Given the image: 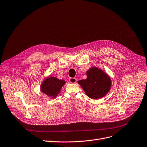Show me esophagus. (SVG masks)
Returning a JSON list of instances; mask_svg holds the SVG:
<instances>
[{
  "instance_id": "1",
  "label": "esophagus",
  "mask_w": 147,
  "mask_h": 147,
  "mask_svg": "<svg viewBox=\"0 0 147 147\" xmlns=\"http://www.w3.org/2000/svg\"><path fill=\"white\" fill-rule=\"evenodd\" d=\"M69 82L70 83H72V84H74V83H76V82H77V79L74 78H71L69 79Z\"/></svg>"
}]
</instances>
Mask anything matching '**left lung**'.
I'll return each instance as SVG.
<instances>
[{
	"instance_id": "left-lung-1",
	"label": "left lung",
	"mask_w": 147,
	"mask_h": 147,
	"mask_svg": "<svg viewBox=\"0 0 147 147\" xmlns=\"http://www.w3.org/2000/svg\"><path fill=\"white\" fill-rule=\"evenodd\" d=\"M86 74V79L78 81L86 94L92 99L103 97L111 89L110 78L106 73L96 67L89 69Z\"/></svg>"
}]
</instances>
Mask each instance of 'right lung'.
Instances as JSON below:
<instances>
[{
  "mask_svg": "<svg viewBox=\"0 0 147 147\" xmlns=\"http://www.w3.org/2000/svg\"><path fill=\"white\" fill-rule=\"evenodd\" d=\"M65 84V81L59 80L54 77H49L45 79L41 86V91L48 96L56 97L59 93L62 86Z\"/></svg>",
  "mask_w": 147,
  "mask_h": 147,
  "instance_id": "right-lung-1",
  "label": "right lung"
}]
</instances>
